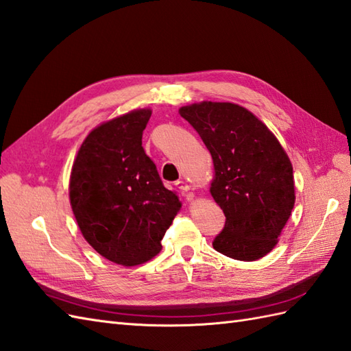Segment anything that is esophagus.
I'll return each instance as SVG.
<instances>
[{
	"label": "esophagus",
	"instance_id": "obj_1",
	"mask_svg": "<svg viewBox=\"0 0 351 351\" xmlns=\"http://www.w3.org/2000/svg\"><path fill=\"white\" fill-rule=\"evenodd\" d=\"M176 186H177V189H180L182 192H187V191H191V186L187 184L186 182H183V180L177 182V183H176Z\"/></svg>",
	"mask_w": 351,
	"mask_h": 351
}]
</instances>
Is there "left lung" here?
<instances>
[{
    "instance_id": "1",
    "label": "left lung",
    "mask_w": 351,
    "mask_h": 351,
    "mask_svg": "<svg viewBox=\"0 0 351 351\" xmlns=\"http://www.w3.org/2000/svg\"><path fill=\"white\" fill-rule=\"evenodd\" d=\"M180 116L199 134L215 164L210 192L225 213L213 247L237 261H258L276 244L295 205L293 168L267 126L232 102L204 101Z\"/></svg>"
}]
</instances>
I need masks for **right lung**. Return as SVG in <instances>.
<instances>
[{
	"instance_id": "1",
	"label": "right lung",
	"mask_w": 351,
	"mask_h": 351,
	"mask_svg": "<svg viewBox=\"0 0 351 351\" xmlns=\"http://www.w3.org/2000/svg\"><path fill=\"white\" fill-rule=\"evenodd\" d=\"M150 116L149 108L134 110L97 126L70 177L71 208L84 240L123 267L155 258L182 207L141 146Z\"/></svg>"
}]
</instances>
